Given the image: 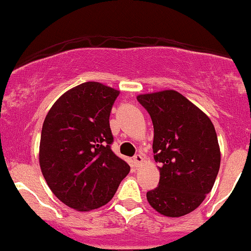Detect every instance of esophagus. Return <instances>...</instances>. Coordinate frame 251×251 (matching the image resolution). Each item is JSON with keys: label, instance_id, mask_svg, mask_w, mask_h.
I'll return each mask as SVG.
<instances>
[{"label": "esophagus", "instance_id": "obj_1", "mask_svg": "<svg viewBox=\"0 0 251 251\" xmlns=\"http://www.w3.org/2000/svg\"><path fill=\"white\" fill-rule=\"evenodd\" d=\"M132 160H134L135 166L140 167L141 164H142V162H143V156L141 155V154H136V155L134 156V157H132Z\"/></svg>", "mask_w": 251, "mask_h": 251}]
</instances>
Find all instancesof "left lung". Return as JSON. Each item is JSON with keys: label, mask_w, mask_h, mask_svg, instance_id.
Returning a JSON list of instances; mask_svg holds the SVG:
<instances>
[{"label": "left lung", "mask_w": 251, "mask_h": 251, "mask_svg": "<svg viewBox=\"0 0 251 251\" xmlns=\"http://www.w3.org/2000/svg\"><path fill=\"white\" fill-rule=\"evenodd\" d=\"M154 126L152 151L161 163L158 187L147 199L158 213L179 217L191 213L210 193L221 152L214 125L175 90L138 95Z\"/></svg>", "instance_id": "1"}]
</instances>
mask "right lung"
Instances as JSON below:
<instances>
[{
    "mask_svg": "<svg viewBox=\"0 0 251 251\" xmlns=\"http://www.w3.org/2000/svg\"><path fill=\"white\" fill-rule=\"evenodd\" d=\"M120 91L85 82L64 93L43 122L40 166L68 207L88 211L113 199L130 167L111 150L109 117Z\"/></svg>",
    "mask_w": 251,
    "mask_h": 251,
    "instance_id": "add662e5",
    "label": "right lung"
}]
</instances>
